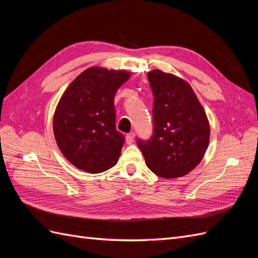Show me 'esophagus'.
Listing matches in <instances>:
<instances>
[{
  "label": "esophagus",
  "mask_w": 258,
  "mask_h": 258,
  "mask_svg": "<svg viewBox=\"0 0 258 258\" xmlns=\"http://www.w3.org/2000/svg\"><path fill=\"white\" fill-rule=\"evenodd\" d=\"M135 137H136V134L135 132H130V134H128L126 136V142L127 144H132L135 142Z\"/></svg>",
  "instance_id": "esophagus-1"
}]
</instances>
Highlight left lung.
<instances>
[{
  "label": "left lung",
  "mask_w": 258,
  "mask_h": 258,
  "mask_svg": "<svg viewBox=\"0 0 258 258\" xmlns=\"http://www.w3.org/2000/svg\"><path fill=\"white\" fill-rule=\"evenodd\" d=\"M154 96L150 140L138 139L146 166L165 178L181 177L198 166L209 145L210 124L190 85L153 70L147 73Z\"/></svg>",
  "instance_id": "8db88e82"
}]
</instances>
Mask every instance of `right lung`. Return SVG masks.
<instances>
[{
	"instance_id": "add662e5",
	"label": "right lung",
	"mask_w": 258,
	"mask_h": 258,
	"mask_svg": "<svg viewBox=\"0 0 258 258\" xmlns=\"http://www.w3.org/2000/svg\"><path fill=\"white\" fill-rule=\"evenodd\" d=\"M130 73L100 67L85 70L70 84L53 115V135L76 168L99 173L118 161L124 137L116 130L114 97Z\"/></svg>"
}]
</instances>
